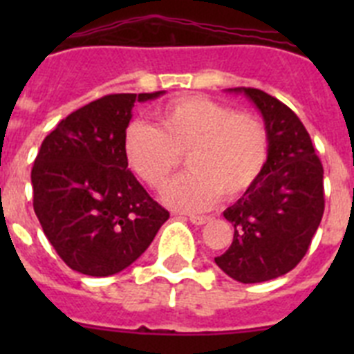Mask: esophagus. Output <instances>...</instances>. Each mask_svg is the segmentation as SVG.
Segmentation results:
<instances>
[{
	"label": "esophagus",
	"mask_w": 354,
	"mask_h": 354,
	"mask_svg": "<svg viewBox=\"0 0 354 354\" xmlns=\"http://www.w3.org/2000/svg\"><path fill=\"white\" fill-rule=\"evenodd\" d=\"M187 220L192 221L193 225H205L207 221H211V216H204V214H189L187 216Z\"/></svg>",
	"instance_id": "1"
}]
</instances>
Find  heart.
Listing matches in <instances>:
<instances>
[{"label":"heart","mask_w":354,"mask_h":354,"mask_svg":"<svg viewBox=\"0 0 354 354\" xmlns=\"http://www.w3.org/2000/svg\"><path fill=\"white\" fill-rule=\"evenodd\" d=\"M270 136L252 113L192 95L158 111V127L133 122L124 133V154L131 170L150 187H162L184 156L187 171L161 193L177 211H205L218 196L236 198L257 183L268 161Z\"/></svg>","instance_id":"b5f03b06"}]
</instances>
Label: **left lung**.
<instances>
[{
  "label": "left lung",
  "mask_w": 354,
  "mask_h": 354,
  "mask_svg": "<svg viewBox=\"0 0 354 354\" xmlns=\"http://www.w3.org/2000/svg\"><path fill=\"white\" fill-rule=\"evenodd\" d=\"M228 92L245 93L261 111L270 152L257 183L223 211L234 239L214 262L241 283L268 282L294 270L310 246L324 212L323 165L310 134L283 102L257 88Z\"/></svg>",
  "instance_id": "8db88e82"
}]
</instances>
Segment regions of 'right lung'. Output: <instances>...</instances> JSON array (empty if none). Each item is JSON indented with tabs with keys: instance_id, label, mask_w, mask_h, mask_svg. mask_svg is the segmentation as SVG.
<instances>
[{
	"instance_id": "1",
	"label": "right lung",
	"mask_w": 354,
	"mask_h": 354,
	"mask_svg": "<svg viewBox=\"0 0 354 354\" xmlns=\"http://www.w3.org/2000/svg\"><path fill=\"white\" fill-rule=\"evenodd\" d=\"M154 93H113L72 111L44 138L31 170L33 209L62 261L77 273H120L170 218L150 198L124 154L134 102Z\"/></svg>"
}]
</instances>
